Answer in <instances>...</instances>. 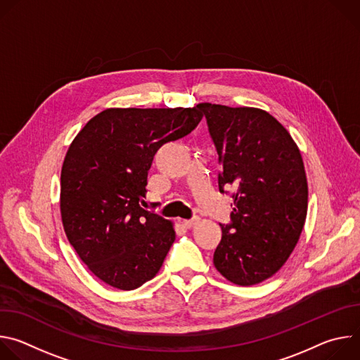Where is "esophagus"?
<instances>
[{"label": "esophagus", "instance_id": "34e87169", "mask_svg": "<svg viewBox=\"0 0 360 360\" xmlns=\"http://www.w3.org/2000/svg\"><path fill=\"white\" fill-rule=\"evenodd\" d=\"M199 222V217H192L191 219H185L184 221V225L186 226V228H192L193 225H196Z\"/></svg>", "mask_w": 360, "mask_h": 360}]
</instances>
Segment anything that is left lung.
I'll return each mask as SVG.
<instances>
[{"mask_svg": "<svg viewBox=\"0 0 360 360\" xmlns=\"http://www.w3.org/2000/svg\"><path fill=\"white\" fill-rule=\"evenodd\" d=\"M198 107L219 157V191L232 196L214 265L232 283H261L283 266L303 229L307 181L300 150L264 110Z\"/></svg>", "mask_w": 360, "mask_h": 360, "instance_id": "8db88e82", "label": "left lung"}]
</instances>
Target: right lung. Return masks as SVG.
Here are the masks:
<instances>
[{
  "mask_svg": "<svg viewBox=\"0 0 360 360\" xmlns=\"http://www.w3.org/2000/svg\"><path fill=\"white\" fill-rule=\"evenodd\" d=\"M193 108H108L78 132L61 169V218L70 243L102 282L132 290L161 269L171 221L143 210L157 150L192 132Z\"/></svg>",
  "mask_w": 360,
  "mask_h": 360,
  "instance_id": "obj_1",
  "label": "right lung"
}]
</instances>
